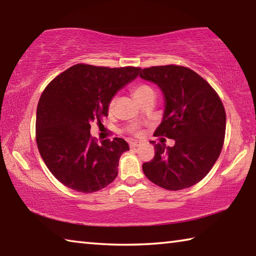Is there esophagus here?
Segmentation results:
<instances>
[{"mask_svg": "<svg viewBox=\"0 0 256 256\" xmlns=\"http://www.w3.org/2000/svg\"><path fill=\"white\" fill-rule=\"evenodd\" d=\"M140 146V142H138V141H131L130 142V146H131V148H136V146Z\"/></svg>", "mask_w": 256, "mask_h": 256, "instance_id": "esophagus-1", "label": "esophagus"}]
</instances>
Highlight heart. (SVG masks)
Listing matches in <instances>:
<instances>
[{
	"label": "heart",
	"mask_w": 256,
	"mask_h": 256,
	"mask_svg": "<svg viewBox=\"0 0 256 256\" xmlns=\"http://www.w3.org/2000/svg\"><path fill=\"white\" fill-rule=\"evenodd\" d=\"M154 94V89L146 84H138L136 86H134V89H133V96L136 99L138 102H140L141 99L146 98V96H149V94ZM112 106H114V100L110 102V110H112Z\"/></svg>",
	"instance_id": "heart-1"
}]
</instances>
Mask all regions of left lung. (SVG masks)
Masks as SVG:
<instances>
[{
	"label": "left lung",
	"mask_w": 256,
	"mask_h": 256,
	"mask_svg": "<svg viewBox=\"0 0 256 256\" xmlns=\"http://www.w3.org/2000/svg\"><path fill=\"white\" fill-rule=\"evenodd\" d=\"M141 79L154 82L164 94V110L154 136L175 144H156L154 158L142 164L146 178L178 190L204 178L222 152L226 112L212 86L190 68L178 66L144 68Z\"/></svg>",
	"instance_id": "8db88e82"
}]
</instances>
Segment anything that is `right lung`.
Masks as SVG:
<instances>
[{"instance_id":"obj_1","label":"right lung","mask_w":256,"mask_h":256,"mask_svg":"<svg viewBox=\"0 0 256 256\" xmlns=\"http://www.w3.org/2000/svg\"><path fill=\"white\" fill-rule=\"evenodd\" d=\"M141 68H110L76 64L60 73L42 92L36 112L38 150L50 172L68 188L92 193L118 174L124 138L98 144L90 124L108 115L112 97L136 79Z\"/></svg>"}]
</instances>
